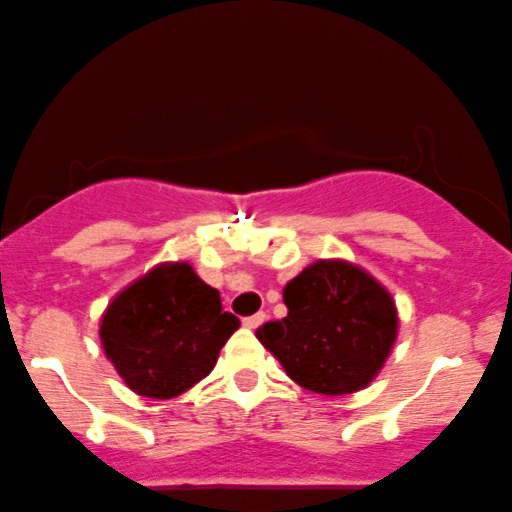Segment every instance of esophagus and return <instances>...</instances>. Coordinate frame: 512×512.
<instances>
[{
	"mask_svg": "<svg viewBox=\"0 0 512 512\" xmlns=\"http://www.w3.org/2000/svg\"><path fill=\"white\" fill-rule=\"evenodd\" d=\"M265 320H267V313H265V311H260V313H255V316H247V318H243V325H245V328L255 330V328H260V325L265 323Z\"/></svg>",
	"mask_w": 512,
	"mask_h": 512,
	"instance_id": "34e87169",
	"label": "esophagus"
}]
</instances>
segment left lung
<instances>
[{
    "mask_svg": "<svg viewBox=\"0 0 512 512\" xmlns=\"http://www.w3.org/2000/svg\"><path fill=\"white\" fill-rule=\"evenodd\" d=\"M286 316L257 328V340L289 379L320 396L367 389L398 338L391 291L350 260H316L284 286Z\"/></svg>",
    "mask_w": 512,
    "mask_h": 512,
    "instance_id": "1",
    "label": "left lung"
}]
</instances>
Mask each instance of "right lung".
I'll list each match as a JSON object with an SVG mask.
<instances>
[{
    "instance_id": "add662e5",
    "label": "right lung",
    "mask_w": 512,
    "mask_h": 512,
    "mask_svg": "<svg viewBox=\"0 0 512 512\" xmlns=\"http://www.w3.org/2000/svg\"><path fill=\"white\" fill-rule=\"evenodd\" d=\"M240 328L221 294L189 262H160L123 286L99 320L104 355L123 384L145 398L182 396L216 367Z\"/></svg>"
}]
</instances>
